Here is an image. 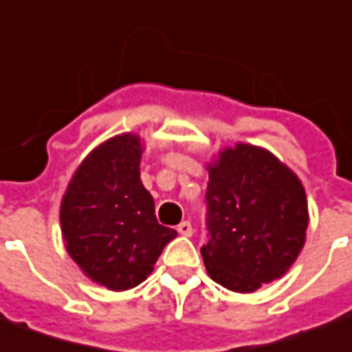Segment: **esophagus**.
Listing matches in <instances>:
<instances>
[{
	"instance_id": "obj_1",
	"label": "esophagus",
	"mask_w": 352,
	"mask_h": 352,
	"mask_svg": "<svg viewBox=\"0 0 352 352\" xmlns=\"http://www.w3.org/2000/svg\"><path fill=\"white\" fill-rule=\"evenodd\" d=\"M178 233L182 236H191L193 235V226L189 221H182L180 226H178Z\"/></svg>"
}]
</instances>
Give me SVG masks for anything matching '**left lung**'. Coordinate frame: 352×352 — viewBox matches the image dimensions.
Wrapping results in <instances>:
<instances>
[{
    "instance_id": "8db88e82",
    "label": "left lung",
    "mask_w": 352,
    "mask_h": 352,
    "mask_svg": "<svg viewBox=\"0 0 352 352\" xmlns=\"http://www.w3.org/2000/svg\"><path fill=\"white\" fill-rule=\"evenodd\" d=\"M208 243L201 248L212 280L250 294L294 265L305 244L307 195L296 172L260 146L239 142L206 166Z\"/></svg>"
}]
</instances>
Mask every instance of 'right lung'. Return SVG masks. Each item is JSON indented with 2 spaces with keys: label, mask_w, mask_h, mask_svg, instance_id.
Segmentation results:
<instances>
[{
  "label": "right lung",
  "mask_w": 352,
  "mask_h": 352,
  "mask_svg": "<svg viewBox=\"0 0 352 352\" xmlns=\"http://www.w3.org/2000/svg\"><path fill=\"white\" fill-rule=\"evenodd\" d=\"M144 140L123 132L92 149L74 172L60 203L62 239L85 276L108 290L144 283L178 235L155 218L140 180Z\"/></svg>",
  "instance_id": "1"
}]
</instances>
